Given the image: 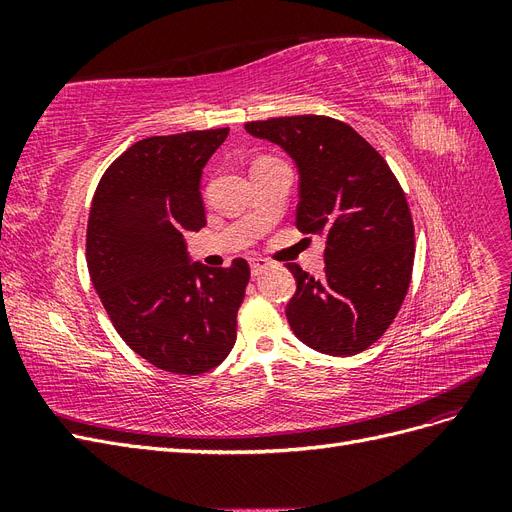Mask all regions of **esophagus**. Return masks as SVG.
Masks as SVG:
<instances>
[{
    "label": "esophagus",
    "instance_id": "34e87169",
    "mask_svg": "<svg viewBox=\"0 0 512 512\" xmlns=\"http://www.w3.org/2000/svg\"><path fill=\"white\" fill-rule=\"evenodd\" d=\"M267 267H269V260H265V258H252V260H250L252 275H260Z\"/></svg>",
    "mask_w": 512,
    "mask_h": 512
}]
</instances>
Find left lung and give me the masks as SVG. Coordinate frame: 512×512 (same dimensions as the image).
<instances>
[{"mask_svg":"<svg viewBox=\"0 0 512 512\" xmlns=\"http://www.w3.org/2000/svg\"><path fill=\"white\" fill-rule=\"evenodd\" d=\"M245 130L294 160L297 228L327 239L320 280L286 265L297 280L286 305L292 333L322 354L363 352L389 329L412 280L414 224L404 190L344 121L294 115L250 121Z\"/></svg>","mask_w":512,"mask_h":512,"instance_id":"left-lung-1","label":"left lung"}]
</instances>
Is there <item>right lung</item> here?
I'll return each instance as SVG.
<instances>
[{
	"mask_svg": "<svg viewBox=\"0 0 512 512\" xmlns=\"http://www.w3.org/2000/svg\"><path fill=\"white\" fill-rule=\"evenodd\" d=\"M228 128L149 136L106 168L87 224V267L113 327L170 374L218 367L237 339L250 265L190 262L185 232L207 224L200 179Z\"/></svg>",
	"mask_w": 512,
	"mask_h": 512,
	"instance_id": "1",
	"label": "right lung"
}]
</instances>
